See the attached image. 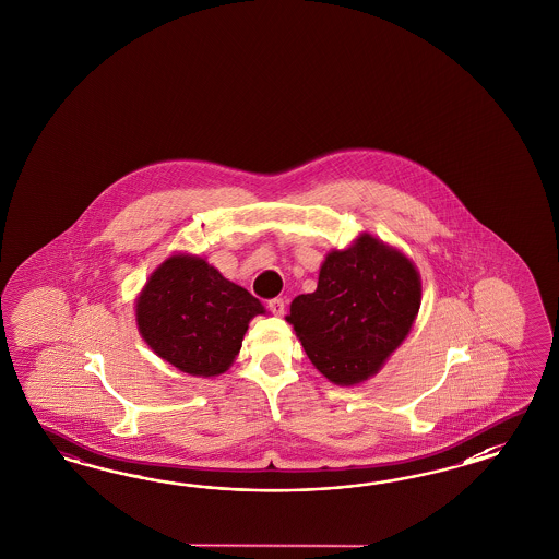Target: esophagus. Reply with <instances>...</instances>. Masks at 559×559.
<instances>
[{
	"instance_id": "esophagus-1",
	"label": "esophagus",
	"mask_w": 559,
	"mask_h": 559,
	"mask_svg": "<svg viewBox=\"0 0 559 559\" xmlns=\"http://www.w3.org/2000/svg\"><path fill=\"white\" fill-rule=\"evenodd\" d=\"M269 307H271V311L276 318H283V316H285V301H283V299H272Z\"/></svg>"
}]
</instances>
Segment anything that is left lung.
I'll return each instance as SVG.
<instances>
[{"instance_id": "obj_1", "label": "left lung", "mask_w": 559, "mask_h": 559, "mask_svg": "<svg viewBox=\"0 0 559 559\" xmlns=\"http://www.w3.org/2000/svg\"><path fill=\"white\" fill-rule=\"evenodd\" d=\"M423 301L416 264L390 243L360 234L330 250L318 288L290 304L287 322L313 367L350 388L381 371L407 338Z\"/></svg>"}]
</instances>
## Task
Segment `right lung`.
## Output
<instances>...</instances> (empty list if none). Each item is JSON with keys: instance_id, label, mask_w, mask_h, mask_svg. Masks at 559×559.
<instances>
[{"instance_id": "add662e5", "label": "right lung", "mask_w": 559, "mask_h": 559, "mask_svg": "<svg viewBox=\"0 0 559 559\" xmlns=\"http://www.w3.org/2000/svg\"><path fill=\"white\" fill-rule=\"evenodd\" d=\"M266 309L204 258L171 254L135 299L136 330L155 355L192 377H217L239 355L248 323Z\"/></svg>"}]
</instances>
